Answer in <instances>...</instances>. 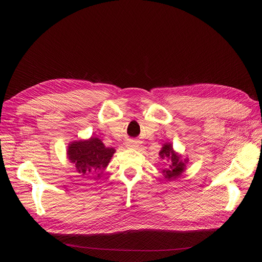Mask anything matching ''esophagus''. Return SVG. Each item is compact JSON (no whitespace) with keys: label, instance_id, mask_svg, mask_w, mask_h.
<instances>
[{"label":"esophagus","instance_id":"34e87169","mask_svg":"<svg viewBox=\"0 0 262 262\" xmlns=\"http://www.w3.org/2000/svg\"><path fill=\"white\" fill-rule=\"evenodd\" d=\"M129 146H136V143H134V142H131V143H129Z\"/></svg>","mask_w":262,"mask_h":262}]
</instances>
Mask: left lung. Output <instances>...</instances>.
Returning a JSON list of instances; mask_svg holds the SVG:
<instances>
[{"label":"left lung","mask_w":262,"mask_h":262,"mask_svg":"<svg viewBox=\"0 0 262 262\" xmlns=\"http://www.w3.org/2000/svg\"><path fill=\"white\" fill-rule=\"evenodd\" d=\"M160 156L163 160H170L171 165H169V168H166L163 170L165 178L175 179L181 175V172L185 169V163L180 160V157L173 152L172 146L170 144H165L161 152Z\"/></svg>","instance_id":"8db88e82"}]
</instances>
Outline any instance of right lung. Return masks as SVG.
Segmentation results:
<instances>
[{"mask_svg": "<svg viewBox=\"0 0 262 262\" xmlns=\"http://www.w3.org/2000/svg\"><path fill=\"white\" fill-rule=\"evenodd\" d=\"M115 153L113 147H106L98 138L73 142L69 145L68 157L83 176L97 179Z\"/></svg>", "mask_w": 262, "mask_h": 262, "instance_id": "1", "label": "right lung"}]
</instances>
